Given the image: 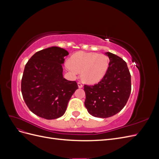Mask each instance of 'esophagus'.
I'll list each match as a JSON object with an SVG mask.
<instances>
[{
  "label": "esophagus",
  "instance_id": "obj_1",
  "mask_svg": "<svg viewBox=\"0 0 159 159\" xmlns=\"http://www.w3.org/2000/svg\"><path fill=\"white\" fill-rule=\"evenodd\" d=\"M78 88H83V84L81 82H78Z\"/></svg>",
  "mask_w": 159,
  "mask_h": 159
}]
</instances>
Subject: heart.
<instances>
[{
	"instance_id": "b5f03b06",
	"label": "heart",
	"mask_w": 159,
	"mask_h": 159,
	"mask_svg": "<svg viewBox=\"0 0 159 159\" xmlns=\"http://www.w3.org/2000/svg\"><path fill=\"white\" fill-rule=\"evenodd\" d=\"M67 61L66 66L71 73L76 74L81 71L83 80L93 84L102 80L108 70L109 57L95 52H78Z\"/></svg>"
}]
</instances>
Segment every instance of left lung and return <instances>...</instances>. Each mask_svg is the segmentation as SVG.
I'll return each mask as SVG.
<instances>
[{
	"mask_svg": "<svg viewBox=\"0 0 159 159\" xmlns=\"http://www.w3.org/2000/svg\"><path fill=\"white\" fill-rule=\"evenodd\" d=\"M108 70L102 80L94 85H84L85 106L95 117L107 118L117 114L126 105L131 91V74L127 63L111 52Z\"/></svg>",
	"mask_w": 159,
	"mask_h": 159,
	"instance_id": "obj_1",
	"label": "left lung"
}]
</instances>
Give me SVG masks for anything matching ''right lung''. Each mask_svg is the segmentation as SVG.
<instances>
[{
  "mask_svg": "<svg viewBox=\"0 0 159 159\" xmlns=\"http://www.w3.org/2000/svg\"><path fill=\"white\" fill-rule=\"evenodd\" d=\"M68 52L52 46L35 53L28 61L21 81L24 100L31 111L42 118L55 119L63 115L75 91V81L66 80L62 72Z\"/></svg>",
  "mask_w": 159,
  "mask_h": 159,
  "instance_id": "1",
  "label": "right lung"
}]
</instances>
